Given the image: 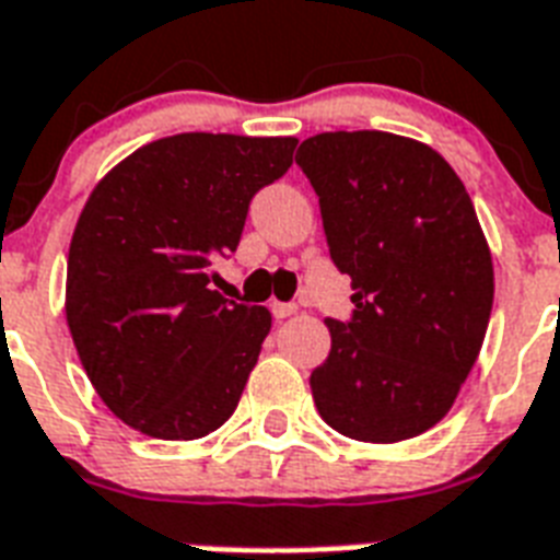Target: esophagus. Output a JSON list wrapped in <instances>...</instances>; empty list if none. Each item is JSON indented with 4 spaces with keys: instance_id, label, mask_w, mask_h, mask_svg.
Wrapping results in <instances>:
<instances>
[{
    "instance_id": "34e87169",
    "label": "esophagus",
    "mask_w": 560,
    "mask_h": 560,
    "mask_svg": "<svg viewBox=\"0 0 560 560\" xmlns=\"http://www.w3.org/2000/svg\"><path fill=\"white\" fill-rule=\"evenodd\" d=\"M271 312H275L277 320H283V318H289V315H294V312H298V306H294V303L275 301V303H271Z\"/></svg>"
}]
</instances>
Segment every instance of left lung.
<instances>
[{
    "label": "left lung",
    "mask_w": 560,
    "mask_h": 560,
    "mask_svg": "<svg viewBox=\"0 0 560 560\" xmlns=\"http://www.w3.org/2000/svg\"><path fill=\"white\" fill-rule=\"evenodd\" d=\"M294 163L318 195L353 318L332 320L312 371L318 415L353 441L394 444L453 409L493 306V262L462 177L435 149L385 131H329Z\"/></svg>",
    "instance_id": "obj_1"
}]
</instances>
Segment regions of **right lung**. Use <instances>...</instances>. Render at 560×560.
Segmentation results:
<instances>
[{
  "instance_id": "obj_1",
  "label": "right lung",
  "mask_w": 560,
  "mask_h": 560,
  "mask_svg": "<svg viewBox=\"0 0 560 560\" xmlns=\"http://www.w3.org/2000/svg\"><path fill=\"white\" fill-rule=\"evenodd\" d=\"M294 137L175 133L95 184L67 259V324L95 394L160 441L231 418L271 329L266 306L212 289L250 198L292 166Z\"/></svg>"
}]
</instances>
